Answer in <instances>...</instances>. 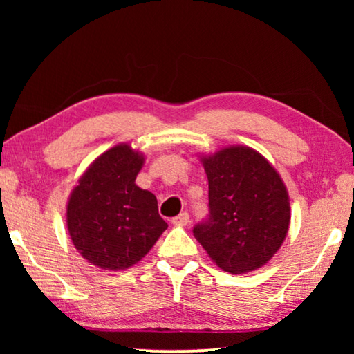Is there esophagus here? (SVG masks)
I'll return each mask as SVG.
<instances>
[{
  "label": "esophagus",
  "mask_w": 354,
  "mask_h": 354,
  "mask_svg": "<svg viewBox=\"0 0 354 354\" xmlns=\"http://www.w3.org/2000/svg\"><path fill=\"white\" fill-rule=\"evenodd\" d=\"M188 222H190V214H188V212H180V214L172 219V224L176 225H187Z\"/></svg>",
  "instance_id": "1"
}]
</instances>
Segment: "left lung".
Instances as JSON below:
<instances>
[{
	"label": "left lung",
	"mask_w": 354,
	"mask_h": 354,
	"mask_svg": "<svg viewBox=\"0 0 354 354\" xmlns=\"http://www.w3.org/2000/svg\"><path fill=\"white\" fill-rule=\"evenodd\" d=\"M209 182V214L193 235L209 258L230 274L264 266L283 243L290 203L275 169L246 147L203 158Z\"/></svg>",
	"instance_id": "left-lung-1"
}]
</instances>
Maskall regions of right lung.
Here are the masks:
<instances>
[{
    "label": "right lung",
    "mask_w": 354,
    "mask_h": 354,
    "mask_svg": "<svg viewBox=\"0 0 354 354\" xmlns=\"http://www.w3.org/2000/svg\"><path fill=\"white\" fill-rule=\"evenodd\" d=\"M143 156L119 145L91 164L67 205V230L85 259L101 269L138 263L167 229L151 192L135 185Z\"/></svg>",
    "instance_id": "right-lung-1"
}]
</instances>
